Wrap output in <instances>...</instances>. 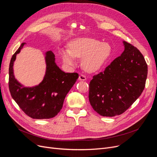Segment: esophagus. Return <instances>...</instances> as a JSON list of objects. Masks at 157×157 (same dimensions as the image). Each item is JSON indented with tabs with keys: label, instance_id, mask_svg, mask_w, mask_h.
Wrapping results in <instances>:
<instances>
[{
	"label": "esophagus",
	"instance_id": "34e87169",
	"mask_svg": "<svg viewBox=\"0 0 157 157\" xmlns=\"http://www.w3.org/2000/svg\"><path fill=\"white\" fill-rule=\"evenodd\" d=\"M86 79V78L83 74H80L79 76V80L80 81H85Z\"/></svg>",
	"mask_w": 157,
	"mask_h": 157
}]
</instances>
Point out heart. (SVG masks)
Returning a JSON list of instances; mask_svg holds the SVG:
<instances>
[{"mask_svg": "<svg viewBox=\"0 0 157 157\" xmlns=\"http://www.w3.org/2000/svg\"><path fill=\"white\" fill-rule=\"evenodd\" d=\"M111 50L107 43L91 38H78L71 41L68 49H61L60 54L63 62L67 65L75 64L74 58H82L83 68L93 72L101 67L109 56Z\"/></svg>", "mask_w": 157, "mask_h": 157, "instance_id": "obj_1", "label": "heart"}]
</instances>
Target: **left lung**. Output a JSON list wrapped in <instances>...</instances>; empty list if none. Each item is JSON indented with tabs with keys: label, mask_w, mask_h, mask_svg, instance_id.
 I'll return each mask as SVG.
<instances>
[{
	"label": "left lung",
	"mask_w": 157,
	"mask_h": 157,
	"mask_svg": "<svg viewBox=\"0 0 157 157\" xmlns=\"http://www.w3.org/2000/svg\"><path fill=\"white\" fill-rule=\"evenodd\" d=\"M125 49L89 84V101L101 116L112 117L127 110L145 87L147 65L139 49L123 41Z\"/></svg>",
	"instance_id": "8db88e82"
}]
</instances>
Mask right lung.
I'll use <instances>...</instances> for the list:
<instances>
[{
  "label": "right lung",
  "instance_id": "add662e5",
  "mask_svg": "<svg viewBox=\"0 0 157 157\" xmlns=\"http://www.w3.org/2000/svg\"><path fill=\"white\" fill-rule=\"evenodd\" d=\"M23 43L13 55L9 68V88L14 101L21 110L34 119H49L55 117L62 108L66 95L76 83L78 73H65L55 63L52 51L46 53V71L43 80L38 85L25 87L14 78L13 64Z\"/></svg>",
  "mask_w": 157,
  "mask_h": 157
}]
</instances>
